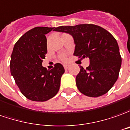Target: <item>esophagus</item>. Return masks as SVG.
Listing matches in <instances>:
<instances>
[{
    "instance_id": "1",
    "label": "esophagus",
    "mask_w": 130,
    "mask_h": 130,
    "mask_svg": "<svg viewBox=\"0 0 130 130\" xmlns=\"http://www.w3.org/2000/svg\"><path fill=\"white\" fill-rule=\"evenodd\" d=\"M63 66H64V68H65V70L68 69V68H69V67H70V65H67V64H66V65H63Z\"/></svg>"
}]
</instances>
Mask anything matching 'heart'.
Wrapping results in <instances>:
<instances>
[{
  "label": "heart",
  "instance_id": "heart-1",
  "mask_svg": "<svg viewBox=\"0 0 130 130\" xmlns=\"http://www.w3.org/2000/svg\"><path fill=\"white\" fill-rule=\"evenodd\" d=\"M62 60H66V56H65V55H62Z\"/></svg>",
  "mask_w": 130,
  "mask_h": 130
}]
</instances>
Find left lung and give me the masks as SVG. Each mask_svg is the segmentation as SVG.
Segmentation results:
<instances>
[{"instance_id":"8db88e82","label":"left lung","mask_w":130,"mask_h":130,"mask_svg":"<svg viewBox=\"0 0 130 130\" xmlns=\"http://www.w3.org/2000/svg\"><path fill=\"white\" fill-rule=\"evenodd\" d=\"M55 31L72 35L74 55L88 58L86 70L80 66L76 85L83 95L97 98L105 95L117 81L122 64L117 40L105 29L93 24L60 26Z\"/></svg>"}]
</instances>
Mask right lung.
<instances>
[{"label": "right lung", "instance_id": "obj_1", "mask_svg": "<svg viewBox=\"0 0 130 130\" xmlns=\"http://www.w3.org/2000/svg\"><path fill=\"white\" fill-rule=\"evenodd\" d=\"M57 28L36 27L25 32L13 47L10 73L22 94L32 101L44 102L53 98L60 86L65 69L57 63L52 70L43 67L47 53L45 35Z\"/></svg>", "mask_w": 130, "mask_h": 130}]
</instances>
